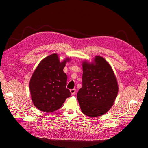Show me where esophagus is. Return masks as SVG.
<instances>
[{
	"mask_svg": "<svg viewBox=\"0 0 148 148\" xmlns=\"http://www.w3.org/2000/svg\"><path fill=\"white\" fill-rule=\"evenodd\" d=\"M75 91H76V90H75V88H74V89H71V90H70V92H71V95H74V94H75Z\"/></svg>",
	"mask_w": 148,
	"mask_h": 148,
	"instance_id": "esophagus-1",
	"label": "esophagus"
}]
</instances>
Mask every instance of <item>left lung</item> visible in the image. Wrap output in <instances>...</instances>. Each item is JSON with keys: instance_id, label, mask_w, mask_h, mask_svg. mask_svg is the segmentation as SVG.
I'll list each match as a JSON object with an SVG mask.
<instances>
[{"instance_id": "1", "label": "left lung", "mask_w": 148, "mask_h": 148, "mask_svg": "<svg viewBox=\"0 0 148 148\" xmlns=\"http://www.w3.org/2000/svg\"><path fill=\"white\" fill-rule=\"evenodd\" d=\"M82 87L77 99L82 112L91 117L107 113L118 93V84L110 64L102 57L95 56L94 62L82 64Z\"/></svg>"}]
</instances>
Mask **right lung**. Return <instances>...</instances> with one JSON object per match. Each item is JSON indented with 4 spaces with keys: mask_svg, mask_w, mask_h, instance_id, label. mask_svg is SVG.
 <instances>
[{
    "mask_svg": "<svg viewBox=\"0 0 148 148\" xmlns=\"http://www.w3.org/2000/svg\"><path fill=\"white\" fill-rule=\"evenodd\" d=\"M70 61L60 62L54 53L43 59L36 67L30 79L29 88L33 104L39 110L51 112L60 109L70 97L66 88L67 75L63 69Z\"/></svg>",
    "mask_w": 148,
    "mask_h": 148,
    "instance_id": "add662e5",
    "label": "right lung"
}]
</instances>
